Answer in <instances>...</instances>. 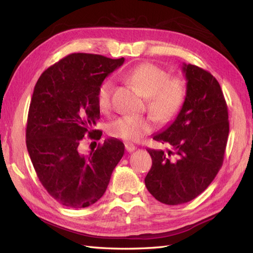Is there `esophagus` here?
Listing matches in <instances>:
<instances>
[{"label": "esophagus", "mask_w": 253, "mask_h": 253, "mask_svg": "<svg viewBox=\"0 0 253 253\" xmlns=\"http://www.w3.org/2000/svg\"><path fill=\"white\" fill-rule=\"evenodd\" d=\"M125 148H126V150H127L128 152H132V151H135V150H136L135 144H132L130 142L125 143Z\"/></svg>", "instance_id": "obj_1"}]
</instances>
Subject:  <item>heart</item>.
<instances>
[{"label": "heart", "instance_id": "heart-1", "mask_svg": "<svg viewBox=\"0 0 253 253\" xmlns=\"http://www.w3.org/2000/svg\"><path fill=\"white\" fill-rule=\"evenodd\" d=\"M124 79L147 98V107L160 123H169L178 114L186 100L187 85L181 77H169L164 69L151 63H143L124 75ZM113 82L106 79L96 92V103L102 112L112 109ZM154 121L150 116L125 115L113 121L109 133L114 138L135 142L152 132Z\"/></svg>", "mask_w": 253, "mask_h": 253}]
</instances>
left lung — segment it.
I'll return each instance as SVG.
<instances>
[{"instance_id":"1","label":"left lung","mask_w":253,"mask_h":253,"mask_svg":"<svg viewBox=\"0 0 253 253\" xmlns=\"http://www.w3.org/2000/svg\"><path fill=\"white\" fill-rule=\"evenodd\" d=\"M186 100L175 121L153 139L170 149H148L152 166L144 178L158 201L177 206L207 189L222 168L229 123L221 85L209 72L182 64Z\"/></svg>"}]
</instances>
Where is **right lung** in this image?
I'll use <instances>...</instances> for the list:
<instances>
[{
	"label": "right lung",
	"instance_id": "add662e5",
	"mask_svg": "<svg viewBox=\"0 0 253 253\" xmlns=\"http://www.w3.org/2000/svg\"><path fill=\"white\" fill-rule=\"evenodd\" d=\"M125 62L98 54L73 53L42 73L35 85L26 128V144L38 178L49 195L68 208H87L104 195L125 146L110 138L84 155L79 143L100 120L96 92Z\"/></svg>",
	"mask_w": 253,
	"mask_h": 253
}]
</instances>
